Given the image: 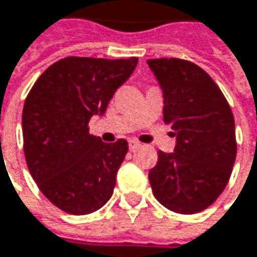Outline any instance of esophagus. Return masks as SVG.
<instances>
[{"mask_svg": "<svg viewBox=\"0 0 257 257\" xmlns=\"http://www.w3.org/2000/svg\"><path fill=\"white\" fill-rule=\"evenodd\" d=\"M140 146H141V144H140L137 140H129V149H131L132 152H134V150H137Z\"/></svg>", "mask_w": 257, "mask_h": 257, "instance_id": "1", "label": "esophagus"}]
</instances>
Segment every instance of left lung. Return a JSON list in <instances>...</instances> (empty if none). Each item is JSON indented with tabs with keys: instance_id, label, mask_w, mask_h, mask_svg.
Returning a JSON list of instances; mask_svg holds the SVG:
<instances>
[{
	"instance_id": "left-lung-1",
	"label": "left lung",
	"mask_w": 257,
	"mask_h": 257,
	"mask_svg": "<svg viewBox=\"0 0 257 257\" xmlns=\"http://www.w3.org/2000/svg\"><path fill=\"white\" fill-rule=\"evenodd\" d=\"M164 98V122L174 152H158L149 171L155 198L168 210L193 214L223 192L236 156L235 123L223 93L202 68L183 59H149Z\"/></svg>"
}]
</instances>
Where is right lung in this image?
<instances>
[{"instance_id":"right-lung-1","label":"right lung","mask_w":257,"mask_h":257,"mask_svg":"<svg viewBox=\"0 0 257 257\" xmlns=\"http://www.w3.org/2000/svg\"><path fill=\"white\" fill-rule=\"evenodd\" d=\"M137 58H64L50 65L28 93L22 113L29 173L43 195L70 214L99 210L113 195L128 141L102 143L90 135L92 116H102Z\"/></svg>"}]
</instances>
